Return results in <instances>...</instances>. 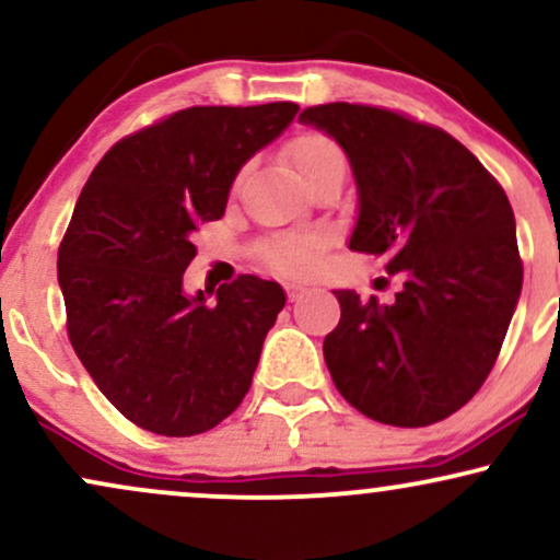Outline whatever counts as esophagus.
I'll return each mask as SVG.
<instances>
[{"label":"esophagus","mask_w":560,"mask_h":560,"mask_svg":"<svg viewBox=\"0 0 560 560\" xmlns=\"http://www.w3.org/2000/svg\"><path fill=\"white\" fill-rule=\"evenodd\" d=\"M287 292H289V300H292V302H298V300L302 298V294L307 292V289L302 287V284H289V287H287Z\"/></svg>","instance_id":"esophagus-1"}]
</instances>
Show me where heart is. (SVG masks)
Here are the masks:
<instances>
[{"label": "heart", "mask_w": 560, "mask_h": 560, "mask_svg": "<svg viewBox=\"0 0 560 560\" xmlns=\"http://www.w3.org/2000/svg\"><path fill=\"white\" fill-rule=\"evenodd\" d=\"M287 155L292 160L294 171L302 178L311 176L318 165H324L326 160L342 158L339 147L331 139L320 137V133H300L298 139H292V144L287 147ZM320 253H324V236L318 234H300V236H284V240H276L266 247V258L273 262L279 271L287 273H311L316 271L320 262Z\"/></svg>", "instance_id": "b5f03b06"}]
</instances>
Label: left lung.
<instances>
[{"label":"left lung","instance_id":"8db88e82","mask_svg":"<svg viewBox=\"0 0 560 560\" xmlns=\"http://www.w3.org/2000/svg\"><path fill=\"white\" fill-rule=\"evenodd\" d=\"M350 160L358 218L350 249L384 260L389 305L337 289L324 358L352 408L392 427H429L477 395L498 361L524 268L511 202L442 128L350 102L300 115Z\"/></svg>","mask_w":560,"mask_h":560}]
</instances>
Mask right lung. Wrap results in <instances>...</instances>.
Wrapping results in <instances>:
<instances>
[{
  "mask_svg": "<svg viewBox=\"0 0 560 560\" xmlns=\"http://www.w3.org/2000/svg\"><path fill=\"white\" fill-rule=\"evenodd\" d=\"M300 107H189L100 160L57 253L68 337L102 395L163 436L213 429L240 408L266 334L284 307L276 281L244 273L186 294L199 223L218 221L231 184Z\"/></svg>",
  "mask_w": 560,
  "mask_h": 560,
  "instance_id": "right-lung-1",
  "label": "right lung"
}]
</instances>
